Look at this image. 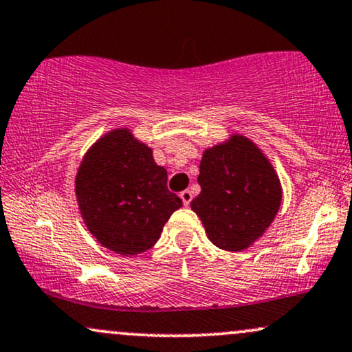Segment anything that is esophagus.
<instances>
[{
	"label": "esophagus",
	"mask_w": 352,
	"mask_h": 352,
	"mask_svg": "<svg viewBox=\"0 0 352 352\" xmlns=\"http://www.w3.org/2000/svg\"><path fill=\"white\" fill-rule=\"evenodd\" d=\"M180 199L184 201L185 207H188L190 201H192V192H190V190H184V192L180 193Z\"/></svg>",
	"instance_id": "obj_1"
}]
</instances>
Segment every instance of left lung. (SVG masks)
<instances>
[{
	"mask_svg": "<svg viewBox=\"0 0 352 352\" xmlns=\"http://www.w3.org/2000/svg\"><path fill=\"white\" fill-rule=\"evenodd\" d=\"M199 184L201 192L190 207L210 241L227 252L253 245L280 210V179L263 152L243 135L204 152Z\"/></svg>",
	"mask_w": 352,
	"mask_h": 352,
	"instance_id": "8db88e82",
	"label": "left lung"
}]
</instances>
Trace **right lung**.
I'll return each instance as SVG.
<instances>
[{"label": "right lung", "mask_w": 352, "mask_h": 352, "mask_svg": "<svg viewBox=\"0 0 352 352\" xmlns=\"http://www.w3.org/2000/svg\"><path fill=\"white\" fill-rule=\"evenodd\" d=\"M76 197L87 230L119 254L147 252L182 200L167 188V170L129 129L92 145L76 175Z\"/></svg>", "instance_id": "add662e5"}]
</instances>
